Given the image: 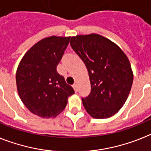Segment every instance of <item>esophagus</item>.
I'll list each match as a JSON object with an SVG mask.
<instances>
[{"label": "esophagus", "instance_id": "34e87169", "mask_svg": "<svg viewBox=\"0 0 151 151\" xmlns=\"http://www.w3.org/2000/svg\"><path fill=\"white\" fill-rule=\"evenodd\" d=\"M73 89H74L75 91L76 92L78 91V86H77L76 84H74V85H73Z\"/></svg>", "mask_w": 151, "mask_h": 151}]
</instances>
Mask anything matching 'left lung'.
<instances>
[{
	"label": "left lung",
	"mask_w": 151,
	"mask_h": 151,
	"mask_svg": "<svg viewBox=\"0 0 151 151\" xmlns=\"http://www.w3.org/2000/svg\"><path fill=\"white\" fill-rule=\"evenodd\" d=\"M70 45L88 72L91 90L82 99L85 110L94 119L113 116L122 107L132 85L129 58L116 44L95 33L73 36Z\"/></svg>",
	"instance_id": "1"
}]
</instances>
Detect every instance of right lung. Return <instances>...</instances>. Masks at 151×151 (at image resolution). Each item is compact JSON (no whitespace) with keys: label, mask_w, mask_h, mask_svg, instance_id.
<instances>
[{"label":"right lung","mask_w":151,"mask_h":151,"mask_svg":"<svg viewBox=\"0 0 151 151\" xmlns=\"http://www.w3.org/2000/svg\"><path fill=\"white\" fill-rule=\"evenodd\" d=\"M70 37L50 36L35 44L20 60L16 74L17 91L24 105L41 118H54L75 93L57 66Z\"/></svg>","instance_id":"obj_1"}]
</instances>
